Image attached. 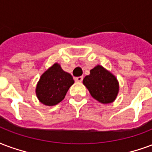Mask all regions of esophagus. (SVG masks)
Segmentation results:
<instances>
[{"label":"esophagus","mask_w":152,"mask_h":152,"mask_svg":"<svg viewBox=\"0 0 152 152\" xmlns=\"http://www.w3.org/2000/svg\"><path fill=\"white\" fill-rule=\"evenodd\" d=\"M83 76H81V77H77L75 78V80L76 81V82H77V83H81V82L83 81Z\"/></svg>","instance_id":"obj_1"}]
</instances>
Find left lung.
I'll return each mask as SVG.
<instances>
[{
	"label": "left lung",
	"instance_id": "obj_1",
	"mask_svg": "<svg viewBox=\"0 0 152 152\" xmlns=\"http://www.w3.org/2000/svg\"><path fill=\"white\" fill-rule=\"evenodd\" d=\"M83 83L94 99L104 104L113 103L119 92L116 76L100 65L90 70V75L84 77Z\"/></svg>",
	"mask_w": 152,
	"mask_h": 152
}]
</instances>
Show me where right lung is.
Returning <instances> with one entry per match:
<instances>
[{
	"label": "right lung",
	"mask_w": 152,
	"mask_h": 152,
	"mask_svg": "<svg viewBox=\"0 0 152 152\" xmlns=\"http://www.w3.org/2000/svg\"><path fill=\"white\" fill-rule=\"evenodd\" d=\"M74 83L72 75L64 71L58 63H54L40 76L35 94L43 104L54 106L62 101Z\"/></svg>",
	"instance_id": "add662e5"
}]
</instances>
